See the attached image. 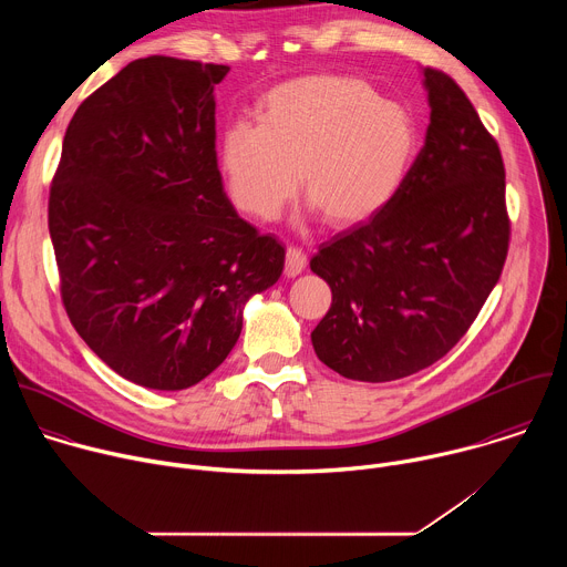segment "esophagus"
<instances>
[{
    "mask_svg": "<svg viewBox=\"0 0 567 567\" xmlns=\"http://www.w3.org/2000/svg\"><path fill=\"white\" fill-rule=\"evenodd\" d=\"M305 265H307L305 251L298 249V247H289V249H287V258H285V276H287V278L298 276V274L305 269Z\"/></svg>",
    "mask_w": 567,
    "mask_h": 567,
    "instance_id": "34e87169",
    "label": "esophagus"
}]
</instances>
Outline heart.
<instances>
[{
    "label": "heart",
    "instance_id": "b5f03b06",
    "mask_svg": "<svg viewBox=\"0 0 567 567\" xmlns=\"http://www.w3.org/2000/svg\"><path fill=\"white\" fill-rule=\"evenodd\" d=\"M417 150L409 107L383 101L361 78L318 73L265 94L258 125L228 127L219 158L228 195L245 215L274 221L300 177L302 197L322 221L346 228L394 202Z\"/></svg>",
    "mask_w": 567,
    "mask_h": 567
}]
</instances>
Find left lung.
Wrapping results in <instances>:
<instances>
[{
  "instance_id": "obj_1",
  "label": "left lung",
  "mask_w": 567,
  "mask_h": 567,
  "mask_svg": "<svg viewBox=\"0 0 567 567\" xmlns=\"http://www.w3.org/2000/svg\"><path fill=\"white\" fill-rule=\"evenodd\" d=\"M424 75L431 123L406 184L309 262L332 289L313 352L354 381H394L440 361L473 326L509 251L498 141L449 73Z\"/></svg>"
}]
</instances>
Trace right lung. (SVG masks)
Returning <instances> with one entry per match:
<instances>
[{"label":"right lung","mask_w":567,"mask_h":567,"mask_svg":"<svg viewBox=\"0 0 567 567\" xmlns=\"http://www.w3.org/2000/svg\"><path fill=\"white\" fill-rule=\"evenodd\" d=\"M224 64L138 58L75 110L49 190L60 298L123 379L184 390L241 332L285 249L221 188L213 90Z\"/></svg>","instance_id":"add662e5"}]
</instances>
